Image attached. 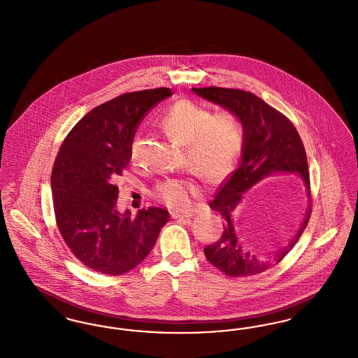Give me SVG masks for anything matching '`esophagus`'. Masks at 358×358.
I'll return each mask as SVG.
<instances>
[{
  "mask_svg": "<svg viewBox=\"0 0 358 358\" xmlns=\"http://www.w3.org/2000/svg\"><path fill=\"white\" fill-rule=\"evenodd\" d=\"M171 219H184V217H193L194 212L193 210H185V212H178V210H171Z\"/></svg>",
  "mask_w": 358,
  "mask_h": 358,
  "instance_id": "1",
  "label": "esophagus"
}]
</instances>
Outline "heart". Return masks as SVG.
Instances as JSON below:
<instances>
[{
	"instance_id": "obj_1",
	"label": "heart",
	"mask_w": 358,
	"mask_h": 358,
	"mask_svg": "<svg viewBox=\"0 0 358 358\" xmlns=\"http://www.w3.org/2000/svg\"><path fill=\"white\" fill-rule=\"evenodd\" d=\"M158 127L171 141L185 146L187 166L209 181H217L234 169L244 145V126L236 114H212L187 99L166 107L158 118ZM199 192L192 180L168 178L155 185L153 196L169 208L184 209Z\"/></svg>"
}]
</instances>
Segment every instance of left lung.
I'll return each instance as SVG.
<instances>
[{
    "label": "left lung",
    "instance_id": "obj_1",
    "mask_svg": "<svg viewBox=\"0 0 358 358\" xmlns=\"http://www.w3.org/2000/svg\"><path fill=\"white\" fill-rule=\"evenodd\" d=\"M192 90L199 96L236 114L244 126L241 162L209 203V206L222 216V234L217 241L205 247V257L231 278L264 273L289 254L310 220V174L303 142L287 117L252 92L222 87ZM278 172H296L301 176L307 187L309 208L304 219L296 224L288 241L271 257L260 258L242 248L234 229L233 215L244 191L260 179Z\"/></svg>",
    "mask_w": 358,
    "mask_h": 358
}]
</instances>
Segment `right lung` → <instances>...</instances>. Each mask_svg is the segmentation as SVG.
<instances>
[{
	"instance_id": "1",
	"label": "right lung",
	"mask_w": 358,
	"mask_h": 358,
	"mask_svg": "<svg viewBox=\"0 0 358 358\" xmlns=\"http://www.w3.org/2000/svg\"><path fill=\"white\" fill-rule=\"evenodd\" d=\"M171 88L126 92L92 108L63 141L52 169L55 219L71 252L106 275L131 271L153 250L166 209L120 213L114 180L130 162L139 122Z\"/></svg>"
}]
</instances>
